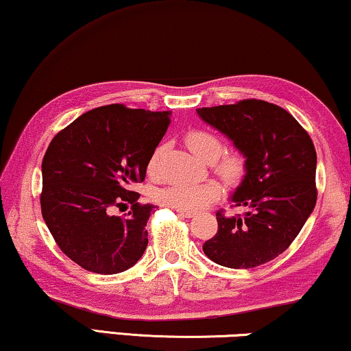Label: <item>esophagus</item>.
<instances>
[{
	"instance_id": "34e87169",
	"label": "esophagus",
	"mask_w": 351,
	"mask_h": 351,
	"mask_svg": "<svg viewBox=\"0 0 351 351\" xmlns=\"http://www.w3.org/2000/svg\"><path fill=\"white\" fill-rule=\"evenodd\" d=\"M177 213H179L180 217H185V218H191L195 217V212H188V210H180V209H176Z\"/></svg>"
}]
</instances>
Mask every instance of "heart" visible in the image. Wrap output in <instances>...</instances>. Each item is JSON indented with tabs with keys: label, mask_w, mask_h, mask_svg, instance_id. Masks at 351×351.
I'll use <instances>...</instances> for the list:
<instances>
[{
	"label": "heart",
	"mask_w": 351,
	"mask_h": 351,
	"mask_svg": "<svg viewBox=\"0 0 351 351\" xmlns=\"http://www.w3.org/2000/svg\"><path fill=\"white\" fill-rule=\"evenodd\" d=\"M186 144L190 147V150L195 154L197 158L207 163L215 161L223 152L221 141L217 138L215 134L207 133V131L195 130L190 131L186 134ZM161 149H158L152 155L149 161V174L154 176L158 167ZM215 171L220 174L226 182H237L243 174V160L241 155L237 154H228L221 156L217 161ZM218 188L213 184H172L169 186L163 188L156 193V199L161 204L172 209H180V210H197L201 207H204L207 202H210L213 197H217Z\"/></svg>",
	"instance_id": "obj_1"
}]
</instances>
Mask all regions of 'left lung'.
Wrapping results in <instances>:
<instances>
[{
    "label": "left lung",
    "instance_id": "obj_1",
    "mask_svg": "<svg viewBox=\"0 0 351 351\" xmlns=\"http://www.w3.org/2000/svg\"><path fill=\"white\" fill-rule=\"evenodd\" d=\"M242 154L243 177L230 201L243 215L217 212L218 231L202 245L220 266L252 269L289 247L317 204V152L307 131L276 104L243 99L196 109Z\"/></svg>",
    "mask_w": 351,
    "mask_h": 351
}]
</instances>
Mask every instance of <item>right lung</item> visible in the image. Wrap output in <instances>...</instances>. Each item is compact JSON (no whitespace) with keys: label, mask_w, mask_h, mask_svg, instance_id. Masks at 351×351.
I'll return each mask as SVG.
<instances>
[{"label":"right lung","mask_w":351,"mask_h":351,"mask_svg":"<svg viewBox=\"0 0 351 351\" xmlns=\"http://www.w3.org/2000/svg\"><path fill=\"white\" fill-rule=\"evenodd\" d=\"M169 110L109 104L77 117L55 136L43 160L40 209L66 256L90 272H123L144 255L154 204L141 206L130 186L145 179ZM132 204L126 217L110 215Z\"/></svg>","instance_id":"add662e5"}]
</instances>
